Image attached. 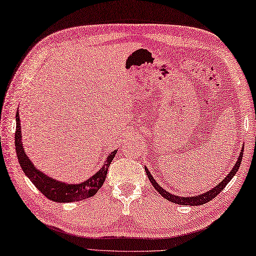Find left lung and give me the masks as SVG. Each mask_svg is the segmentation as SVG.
<instances>
[{
	"instance_id": "1",
	"label": "left lung",
	"mask_w": 256,
	"mask_h": 256,
	"mask_svg": "<svg viewBox=\"0 0 256 256\" xmlns=\"http://www.w3.org/2000/svg\"><path fill=\"white\" fill-rule=\"evenodd\" d=\"M243 152H244V146H242L238 159V161H236V164L233 166V169L230 171V174H227L225 178L220 181V182H218V184H216L215 187L212 188L210 190H208V192H206L198 194V196H196V194H194V196H189V197L176 196V194L166 192L164 188H162L161 186L156 182V179L153 178V176L151 174V172L148 171L146 166H144V169H146L148 178V180H150V182L153 184V187H154L156 189V192H159L162 197L166 198V200L174 202V204H178V205H184V206H199V205H204V204L210 202L212 199L215 198L217 194L222 192V188H225V186L230 182L232 178H233V176L236 174V172H238L240 169L242 159H243Z\"/></svg>"
}]
</instances>
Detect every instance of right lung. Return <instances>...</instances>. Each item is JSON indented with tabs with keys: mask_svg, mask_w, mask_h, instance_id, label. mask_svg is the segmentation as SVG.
<instances>
[{
	"mask_svg": "<svg viewBox=\"0 0 256 256\" xmlns=\"http://www.w3.org/2000/svg\"><path fill=\"white\" fill-rule=\"evenodd\" d=\"M16 151L18 156V164H20L23 172L31 180L36 189L42 192L46 197L50 200L56 202H72L82 200V199L90 198L98 192L100 188L103 186L104 181L108 174V166L110 162L114 159L116 154V150L110 152L108 159L104 161L102 168L97 171L95 174H92L90 178L86 179L82 182L78 184H69L64 181H60L54 179L52 176L46 174L44 171L36 168V166L32 164L31 160L26 154L24 148L22 143V133L20 126V116H18V110L16 114Z\"/></svg>",
	"mask_w": 256,
	"mask_h": 256,
	"instance_id": "right-lung-1",
	"label": "right lung"
}]
</instances>
